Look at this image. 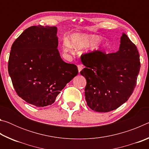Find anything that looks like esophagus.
Instances as JSON below:
<instances>
[{"label":"esophagus","mask_w":149,"mask_h":149,"mask_svg":"<svg viewBox=\"0 0 149 149\" xmlns=\"http://www.w3.org/2000/svg\"><path fill=\"white\" fill-rule=\"evenodd\" d=\"M77 68H78V72L80 73V72L83 69V65L82 64H78L77 65Z\"/></svg>","instance_id":"1"}]
</instances>
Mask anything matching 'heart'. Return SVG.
Listing matches in <instances>:
<instances>
[{
  "instance_id": "b5f03b06",
  "label": "heart",
  "mask_w": 149,
  "mask_h": 149,
  "mask_svg": "<svg viewBox=\"0 0 149 149\" xmlns=\"http://www.w3.org/2000/svg\"><path fill=\"white\" fill-rule=\"evenodd\" d=\"M100 37L95 35L75 33L72 35L68 39H65L63 44V50L64 52L71 51L72 48L74 49H81L89 46L91 51H95L99 49ZM98 42H97V41Z\"/></svg>"
}]
</instances>
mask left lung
<instances>
[{
    "label": "left lung",
    "instance_id": "1",
    "mask_svg": "<svg viewBox=\"0 0 149 149\" xmlns=\"http://www.w3.org/2000/svg\"><path fill=\"white\" fill-rule=\"evenodd\" d=\"M81 60L85 68L80 74L87 81L85 96L91 109L110 112L129 99L137 84L141 63L137 47L127 35L122 34L116 52L95 50L83 54Z\"/></svg>",
    "mask_w": 149,
    "mask_h": 149
}]
</instances>
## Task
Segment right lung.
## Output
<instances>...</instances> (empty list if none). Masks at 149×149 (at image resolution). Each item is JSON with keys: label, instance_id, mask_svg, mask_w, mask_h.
Listing matches in <instances>:
<instances>
[{"label": "right lung", "instance_id": "obj_1", "mask_svg": "<svg viewBox=\"0 0 149 149\" xmlns=\"http://www.w3.org/2000/svg\"><path fill=\"white\" fill-rule=\"evenodd\" d=\"M56 34L54 26L29 27L11 47L8 70L12 85L19 97L37 107L53 104L78 74L76 65L60 57Z\"/></svg>", "mask_w": 149, "mask_h": 149}]
</instances>
